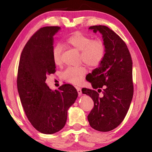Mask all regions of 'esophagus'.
I'll return each instance as SVG.
<instances>
[{
	"instance_id": "esophagus-1",
	"label": "esophagus",
	"mask_w": 152,
	"mask_h": 152,
	"mask_svg": "<svg viewBox=\"0 0 152 152\" xmlns=\"http://www.w3.org/2000/svg\"><path fill=\"white\" fill-rule=\"evenodd\" d=\"M76 89H77V91H78V95L80 96L82 95V93L81 88H76Z\"/></svg>"
}]
</instances>
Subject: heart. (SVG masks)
I'll list each match as a JSON object with an SVG mask.
<instances>
[{"mask_svg":"<svg viewBox=\"0 0 152 152\" xmlns=\"http://www.w3.org/2000/svg\"><path fill=\"white\" fill-rule=\"evenodd\" d=\"M66 46L81 51L83 62L91 67L98 66L105 57L106 49L104 43L100 40H93L92 38L81 33H76L64 40ZM62 48L57 44L52 50V58L54 63L59 65L61 63ZM86 73L83 66L68 67L62 73L63 78L72 84L78 85L82 82Z\"/></svg>","mask_w":152,"mask_h":152,"instance_id":"1","label":"heart"}]
</instances>
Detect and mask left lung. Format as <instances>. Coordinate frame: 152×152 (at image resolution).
<instances>
[{"instance_id":"1","label":"left lung","mask_w":152,"mask_h":152,"mask_svg":"<svg viewBox=\"0 0 152 152\" xmlns=\"http://www.w3.org/2000/svg\"><path fill=\"white\" fill-rule=\"evenodd\" d=\"M89 29L102 34L106 53L87 80L93 89H104L102 96L95 90L83 88L82 91L94 102V108L88 116L90 126L107 132L121 124L129 108L133 96V62L127 45L112 30L104 25L91 26Z\"/></svg>"}]
</instances>
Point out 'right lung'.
I'll use <instances>...</instances> for the list:
<instances>
[{
  "instance_id": "1",
  "label": "right lung",
  "mask_w": 152,
  "mask_h": 152,
  "mask_svg": "<svg viewBox=\"0 0 152 152\" xmlns=\"http://www.w3.org/2000/svg\"><path fill=\"white\" fill-rule=\"evenodd\" d=\"M59 27L40 28L25 44L19 59L17 86L28 121L37 131L50 134L62 129L67 111L78 97L74 86L64 84L51 89L46 76L56 72L52 58L53 36Z\"/></svg>"
}]
</instances>
